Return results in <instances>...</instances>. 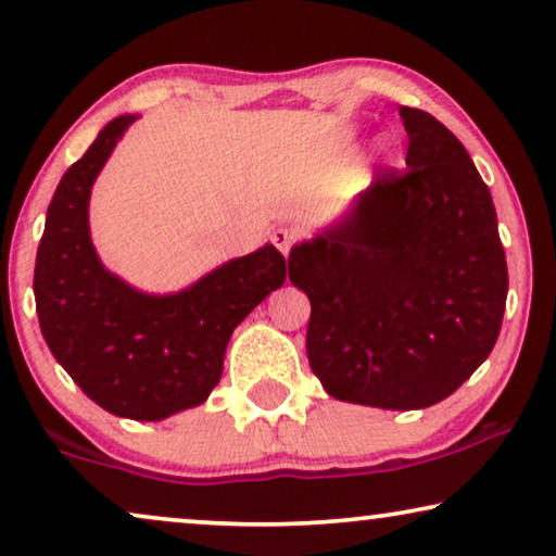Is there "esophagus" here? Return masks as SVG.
Instances as JSON below:
<instances>
[{
    "label": "esophagus",
    "mask_w": 556,
    "mask_h": 556,
    "mask_svg": "<svg viewBox=\"0 0 556 556\" xmlns=\"http://www.w3.org/2000/svg\"><path fill=\"white\" fill-rule=\"evenodd\" d=\"M293 242H295V232L288 230V227H278V230L273 232V245H276L283 255L291 253Z\"/></svg>",
    "instance_id": "1"
}]
</instances>
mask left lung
Segmentation results:
<instances>
[{"label": "left lung", "instance_id": "8db88e82", "mask_svg": "<svg viewBox=\"0 0 556 556\" xmlns=\"http://www.w3.org/2000/svg\"><path fill=\"white\" fill-rule=\"evenodd\" d=\"M407 169L288 255L311 301L306 352L341 402L420 409L485 362L504 321L508 270L489 187L435 116L402 105Z\"/></svg>", "mask_w": 556, "mask_h": 556}]
</instances>
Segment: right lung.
Segmentation results:
<instances>
[{
  "label": "right lung",
  "instance_id": "1",
  "mask_svg": "<svg viewBox=\"0 0 556 556\" xmlns=\"http://www.w3.org/2000/svg\"><path fill=\"white\" fill-rule=\"evenodd\" d=\"M134 121L113 118L60 179L37 248L35 303L52 356L96 405L164 420L210 397L235 326L283 286L286 257L263 245L172 295L105 270L90 242V187Z\"/></svg>",
  "mask_w": 556,
  "mask_h": 556
}]
</instances>
